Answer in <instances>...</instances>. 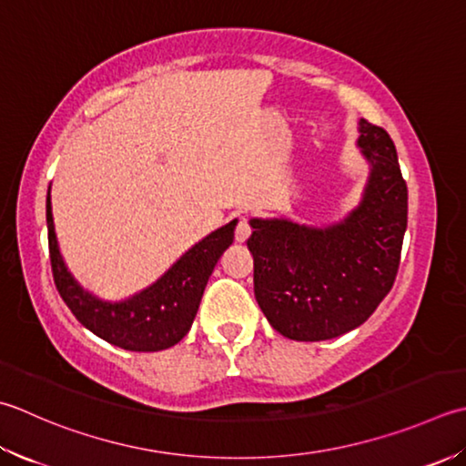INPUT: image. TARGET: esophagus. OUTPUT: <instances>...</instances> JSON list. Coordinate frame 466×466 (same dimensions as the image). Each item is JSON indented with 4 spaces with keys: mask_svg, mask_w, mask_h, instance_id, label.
<instances>
[{
    "mask_svg": "<svg viewBox=\"0 0 466 466\" xmlns=\"http://www.w3.org/2000/svg\"><path fill=\"white\" fill-rule=\"evenodd\" d=\"M250 232H252V230H250L248 220H246L244 216H240V218H238V224H236V232H234L236 242H246V240H248Z\"/></svg>",
    "mask_w": 466,
    "mask_h": 466,
    "instance_id": "esophagus-1",
    "label": "esophagus"
}]
</instances>
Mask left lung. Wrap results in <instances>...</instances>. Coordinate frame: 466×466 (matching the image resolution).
I'll return each instance as SVG.
<instances>
[{
  "instance_id": "obj_1",
  "label": "left lung",
  "mask_w": 466,
  "mask_h": 466,
  "mask_svg": "<svg viewBox=\"0 0 466 466\" xmlns=\"http://www.w3.org/2000/svg\"><path fill=\"white\" fill-rule=\"evenodd\" d=\"M370 179L341 222L315 228L250 220L254 297L275 329L295 341H325L368 321L394 285L408 224V187L394 141L360 121Z\"/></svg>"
}]
</instances>
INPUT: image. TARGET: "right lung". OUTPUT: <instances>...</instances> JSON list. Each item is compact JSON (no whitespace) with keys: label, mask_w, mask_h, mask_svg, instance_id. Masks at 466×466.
<instances>
[{"label":"right lung","mask_w":466,"mask_h":466,"mask_svg":"<svg viewBox=\"0 0 466 466\" xmlns=\"http://www.w3.org/2000/svg\"><path fill=\"white\" fill-rule=\"evenodd\" d=\"M46 222L52 275L62 300L88 331L129 351H161L184 339L196 319L208 279L222 252L232 244L236 228V220L218 228L151 287L131 299L111 303L82 289L64 264L54 232L50 189L46 196Z\"/></svg>","instance_id":"obj_1"}]
</instances>
